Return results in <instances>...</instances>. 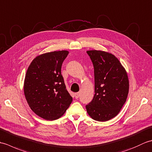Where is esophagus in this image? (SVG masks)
<instances>
[{"label":"esophagus","instance_id":"obj_1","mask_svg":"<svg viewBox=\"0 0 152 152\" xmlns=\"http://www.w3.org/2000/svg\"><path fill=\"white\" fill-rule=\"evenodd\" d=\"M79 96H80V93H75V98L78 99Z\"/></svg>","mask_w":152,"mask_h":152}]
</instances>
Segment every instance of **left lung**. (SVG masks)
<instances>
[{
	"label": "left lung",
	"mask_w": 152,
	"mask_h": 152,
	"mask_svg": "<svg viewBox=\"0 0 152 152\" xmlns=\"http://www.w3.org/2000/svg\"><path fill=\"white\" fill-rule=\"evenodd\" d=\"M87 53L95 76V95L86 106L87 112L96 121H106L115 117L126 102L129 89L127 73L114 55L96 50Z\"/></svg>",
	"instance_id": "left-lung-1"
}]
</instances>
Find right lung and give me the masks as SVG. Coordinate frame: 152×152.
Wrapping results in <instances>:
<instances>
[{
	"instance_id": "obj_1",
	"label": "right lung",
	"mask_w": 152,
	"mask_h": 152,
	"mask_svg": "<svg viewBox=\"0 0 152 152\" xmlns=\"http://www.w3.org/2000/svg\"><path fill=\"white\" fill-rule=\"evenodd\" d=\"M69 53L62 50L39 55L32 61L25 74L23 89L28 104L46 120L61 118L72 101L61 72Z\"/></svg>"
}]
</instances>
